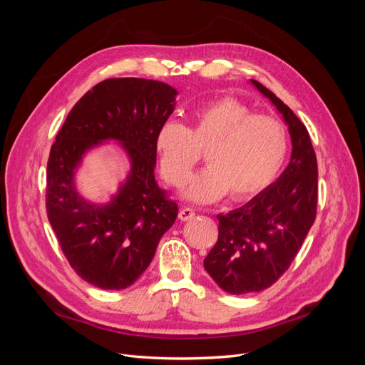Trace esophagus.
Wrapping results in <instances>:
<instances>
[{
  "instance_id": "34e87169",
  "label": "esophagus",
  "mask_w": 365,
  "mask_h": 365,
  "mask_svg": "<svg viewBox=\"0 0 365 365\" xmlns=\"http://www.w3.org/2000/svg\"><path fill=\"white\" fill-rule=\"evenodd\" d=\"M195 210L193 208H190V207H182L181 210H180V213H178V217L181 219V220H190V219H193L195 217Z\"/></svg>"
}]
</instances>
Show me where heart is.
Returning <instances> with one entry per match:
<instances>
[{
    "label": "heart",
    "instance_id": "1",
    "mask_svg": "<svg viewBox=\"0 0 365 365\" xmlns=\"http://www.w3.org/2000/svg\"><path fill=\"white\" fill-rule=\"evenodd\" d=\"M155 146L164 180L181 187L205 149L208 165L185 187L195 202H213L228 193L244 201L275 180L288 155V132L279 120L256 114L235 97H220L201 108L187 128L168 120L158 128Z\"/></svg>",
    "mask_w": 365,
    "mask_h": 365
}]
</instances>
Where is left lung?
Returning a JSON list of instances; mask_svg holds the SVG:
<instances>
[{
    "instance_id": "1",
    "label": "left lung",
    "mask_w": 365,
    "mask_h": 365,
    "mask_svg": "<svg viewBox=\"0 0 365 365\" xmlns=\"http://www.w3.org/2000/svg\"><path fill=\"white\" fill-rule=\"evenodd\" d=\"M279 109L292 140L280 178L244 207L217 215L219 236L204 268L225 292H259L277 282L295 259L317 216L318 165L311 137L289 106L251 81Z\"/></svg>"
}]
</instances>
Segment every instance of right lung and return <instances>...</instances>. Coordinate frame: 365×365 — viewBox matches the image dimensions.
I'll return each instance as SVG.
<instances>
[{
	"mask_svg": "<svg viewBox=\"0 0 365 365\" xmlns=\"http://www.w3.org/2000/svg\"><path fill=\"white\" fill-rule=\"evenodd\" d=\"M170 85L117 77L97 83L70 111L47 163L46 207L71 268L101 289H125L152 262L178 215L155 181L158 128L175 109ZM106 139L122 143L131 172L108 205L88 203L75 190L83 153Z\"/></svg>",
	"mask_w": 365,
	"mask_h": 365,
	"instance_id": "1",
	"label": "right lung"
}]
</instances>
